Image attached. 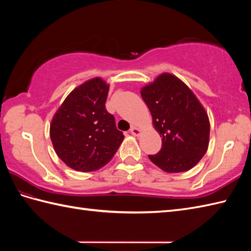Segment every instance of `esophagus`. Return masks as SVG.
<instances>
[{"mask_svg": "<svg viewBox=\"0 0 251 251\" xmlns=\"http://www.w3.org/2000/svg\"><path fill=\"white\" fill-rule=\"evenodd\" d=\"M130 132H131V135H134V136L138 137V136H140V135H141L142 130L138 128V127H136V126H132V127H131V129H130Z\"/></svg>", "mask_w": 251, "mask_h": 251, "instance_id": "34e87169", "label": "esophagus"}]
</instances>
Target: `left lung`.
I'll use <instances>...</instances> for the list:
<instances>
[{"instance_id": "obj_1", "label": "left lung", "mask_w": 251, "mask_h": 251, "mask_svg": "<svg viewBox=\"0 0 251 251\" xmlns=\"http://www.w3.org/2000/svg\"><path fill=\"white\" fill-rule=\"evenodd\" d=\"M140 94L162 137L161 151L149 158L168 174L193 168L207 152L210 134L209 117L195 94L168 72L145 85Z\"/></svg>"}]
</instances>
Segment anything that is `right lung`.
<instances>
[{
  "instance_id": "1",
  "label": "right lung",
  "mask_w": 251,
  "mask_h": 251,
  "mask_svg": "<svg viewBox=\"0 0 251 251\" xmlns=\"http://www.w3.org/2000/svg\"><path fill=\"white\" fill-rule=\"evenodd\" d=\"M109 84L94 77L74 88L51 119L54 150L67 166L89 173L108 164L124 140L105 110Z\"/></svg>"
}]
</instances>
